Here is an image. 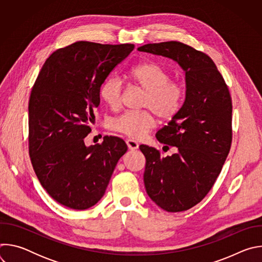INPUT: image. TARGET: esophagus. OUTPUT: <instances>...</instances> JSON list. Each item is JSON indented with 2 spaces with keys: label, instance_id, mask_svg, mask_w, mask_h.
Returning <instances> with one entry per match:
<instances>
[{
  "label": "esophagus",
  "instance_id": "esophagus-1",
  "mask_svg": "<svg viewBox=\"0 0 262 262\" xmlns=\"http://www.w3.org/2000/svg\"><path fill=\"white\" fill-rule=\"evenodd\" d=\"M126 144H127V146H128V148L130 149V150H136V149L139 148L138 142L135 141V140H133V139H128V140L126 141Z\"/></svg>",
  "mask_w": 262,
  "mask_h": 262
}]
</instances>
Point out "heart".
I'll use <instances>...</instances> for the list:
<instances>
[{
    "mask_svg": "<svg viewBox=\"0 0 262 262\" xmlns=\"http://www.w3.org/2000/svg\"><path fill=\"white\" fill-rule=\"evenodd\" d=\"M128 78L146 93L143 106L150 110L125 112L112 121L111 127L133 139H142L157 124L154 111L162 119H171L177 114L184 90L179 82L170 80L169 71L157 62H144L134 66ZM122 96L123 85L117 78L107 79L100 88L101 99L112 110L121 106Z\"/></svg>",
    "mask_w": 262,
    "mask_h": 262,
    "instance_id": "b5f03b06",
    "label": "heart"
}]
</instances>
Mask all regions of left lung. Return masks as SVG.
<instances>
[{
    "mask_svg": "<svg viewBox=\"0 0 262 262\" xmlns=\"http://www.w3.org/2000/svg\"><path fill=\"white\" fill-rule=\"evenodd\" d=\"M138 51L170 58L185 72L183 104L156 135L159 142L177 151L164 158L147 145H140V150L146 159L148 196L166 211L188 210L210 191L229 154L231 96L213 61L190 46L168 41L148 43Z\"/></svg>",
    "mask_w": 262,
    "mask_h": 262,
    "instance_id": "8db88e82",
    "label": "left lung"
}]
</instances>
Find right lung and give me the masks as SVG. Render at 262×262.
<instances>
[{"label":"right lung","instance_id":"add662e5","mask_svg":"<svg viewBox=\"0 0 262 262\" xmlns=\"http://www.w3.org/2000/svg\"><path fill=\"white\" fill-rule=\"evenodd\" d=\"M134 45L78 41L54 52L43 64L29 100V154L43 189L78 210L95 205L126 152L118 137L86 146L95 121L100 87Z\"/></svg>","mask_w":262,"mask_h":262}]
</instances>
